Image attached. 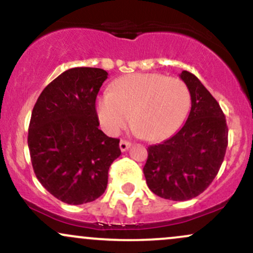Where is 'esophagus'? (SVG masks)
Instances as JSON below:
<instances>
[{"mask_svg":"<svg viewBox=\"0 0 253 253\" xmlns=\"http://www.w3.org/2000/svg\"><path fill=\"white\" fill-rule=\"evenodd\" d=\"M130 147V143L127 140H120V150L123 151V152H126L127 150H128Z\"/></svg>","mask_w":253,"mask_h":253,"instance_id":"obj_1","label":"esophagus"}]
</instances>
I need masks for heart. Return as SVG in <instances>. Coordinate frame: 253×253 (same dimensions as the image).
<instances>
[{"label":"heart","mask_w":253,"mask_h":253,"mask_svg":"<svg viewBox=\"0 0 253 253\" xmlns=\"http://www.w3.org/2000/svg\"><path fill=\"white\" fill-rule=\"evenodd\" d=\"M190 108L188 85L177 77L162 74H130L119 78L97 97L101 126L117 134L132 124L146 140H163L178 129Z\"/></svg>","instance_id":"obj_1"}]
</instances>
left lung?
Here are the masks:
<instances>
[{"label":"left lung","instance_id":"8db88e82","mask_svg":"<svg viewBox=\"0 0 253 253\" xmlns=\"http://www.w3.org/2000/svg\"><path fill=\"white\" fill-rule=\"evenodd\" d=\"M188 85L191 109L176 134L147 149L144 175L150 190L172 201L203 193L219 172L228 144L226 118L217 101L191 72L179 75Z\"/></svg>","mask_w":253,"mask_h":253}]
</instances>
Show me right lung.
Returning <instances> with one entry per match:
<instances>
[{"label":"right lung","instance_id":"add662e5","mask_svg":"<svg viewBox=\"0 0 253 253\" xmlns=\"http://www.w3.org/2000/svg\"><path fill=\"white\" fill-rule=\"evenodd\" d=\"M97 68L64 71L38 97L28 128L34 173L48 193L69 205L98 199L120 140L98 129L96 96L107 80Z\"/></svg>","mask_w":253,"mask_h":253}]
</instances>
